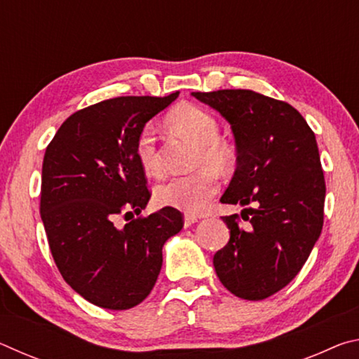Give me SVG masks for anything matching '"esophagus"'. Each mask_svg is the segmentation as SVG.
I'll return each mask as SVG.
<instances>
[{
	"label": "esophagus",
	"mask_w": 359,
	"mask_h": 359,
	"mask_svg": "<svg viewBox=\"0 0 359 359\" xmlns=\"http://www.w3.org/2000/svg\"><path fill=\"white\" fill-rule=\"evenodd\" d=\"M196 222H198V218H196V217H193V215H185L184 226H185V228H190L191 224H194Z\"/></svg>",
	"instance_id": "1"
}]
</instances>
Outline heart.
<instances>
[{
  "instance_id": "b5f03b06",
  "label": "heart",
  "mask_w": 359,
  "mask_h": 359,
  "mask_svg": "<svg viewBox=\"0 0 359 359\" xmlns=\"http://www.w3.org/2000/svg\"><path fill=\"white\" fill-rule=\"evenodd\" d=\"M168 123L180 136L198 145L194 166H212L215 169L231 168L234 150L223 141L217 118L205 109L194 104H182L168 115ZM136 158L145 174L160 172L161 163L156 151L154 126H144L136 141ZM218 191V179L210 168H201L188 175H175L156 187L155 198L161 205L175 208L190 214L201 212Z\"/></svg>"
}]
</instances>
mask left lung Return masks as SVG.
<instances>
[{
  "label": "left lung",
  "mask_w": 359,
  "mask_h": 359,
  "mask_svg": "<svg viewBox=\"0 0 359 359\" xmlns=\"http://www.w3.org/2000/svg\"><path fill=\"white\" fill-rule=\"evenodd\" d=\"M191 95L222 114L238 150L220 203L245 209L223 217L229 241L214 255L215 272L238 297L266 299L297 276L323 228L326 185L317 139L285 101L252 90Z\"/></svg>",
  "instance_id": "left-lung-1"
}]
</instances>
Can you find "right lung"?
I'll list each match as a JSON object with an SVG mask.
<instances>
[{
	"instance_id": "add662e5",
	"label": "right lung",
	"mask_w": 359,
	"mask_h": 359,
	"mask_svg": "<svg viewBox=\"0 0 359 359\" xmlns=\"http://www.w3.org/2000/svg\"><path fill=\"white\" fill-rule=\"evenodd\" d=\"M120 96L77 111L47 145L41 179V218L60 274L83 299L126 311L155 287L163 245L184 226L163 208L149 217L150 191L136 158L145 123L177 98ZM120 213L132 215L123 229Z\"/></svg>"
}]
</instances>
